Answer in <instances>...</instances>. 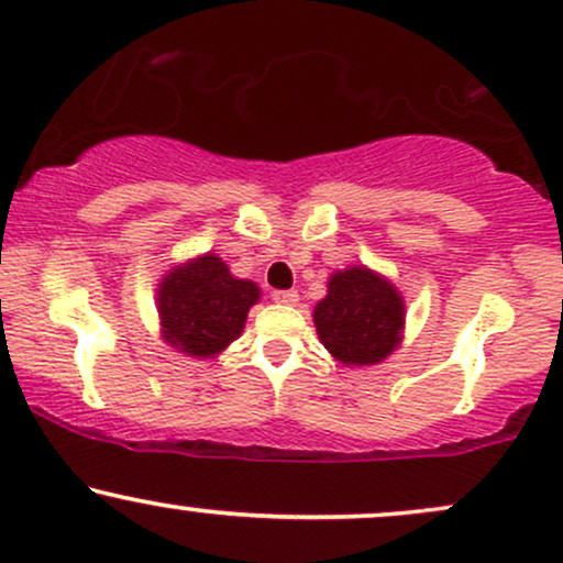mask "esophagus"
Segmentation results:
<instances>
[{"label": "esophagus", "instance_id": "obj_1", "mask_svg": "<svg viewBox=\"0 0 563 563\" xmlns=\"http://www.w3.org/2000/svg\"><path fill=\"white\" fill-rule=\"evenodd\" d=\"M271 297H274L276 302H282V306H295V302L300 300V295H297L295 289H276Z\"/></svg>", "mask_w": 563, "mask_h": 563}]
</instances>
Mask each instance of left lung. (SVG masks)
I'll list each match as a JSON object with an SVG mask.
<instances>
[{
  "mask_svg": "<svg viewBox=\"0 0 563 563\" xmlns=\"http://www.w3.org/2000/svg\"><path fill=\"white\" fill-rule=\"evenodd\" d=\"M402 297L368 268H347L329 279V295L313 321L323 347L347 366L385 361L400 342Z\"/></svg>",
  "mask_w": 563,
  "mask_h": 563,
  "instance_id": "left-lung-1",
  "label": "left lung"
}]
</instances>
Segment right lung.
<instances>
[{"label":"right lung","mask_w":563,"mask_h":563,"mask_svg":"<svg viewBox=\"0 0 563 563\" xmlns=\"http://www.w3.org/2000/svg\"><path fill=\"white\" fill-rule=\"evenodd\" d=\"M257 287L234 279L229 266L216 255H202L165 276L157 292V308L165 340L187 355L218 353L242 334Z\"/></svg>","instance_id":"right-lung-1"}]
</instances>
